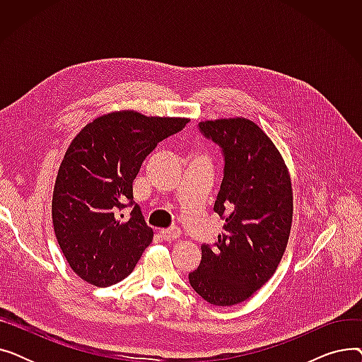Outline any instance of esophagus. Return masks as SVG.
Segmentation results:
<instances>
[{"label":"esophagus","instance_id":"obj_1","mask_svg":"<svg viewBox=\"0 0 362 362\" xmlns=\"http://www.w3.org/2000/svg\"><path fill=\"white\" fill-rule=\"evenodd\" d=\"M161 235L165 240H175V239L180 238L182 230L179 229V227H170V229H163Z\"/></svg>","mask_w":362,"mask_h":362}]
</instances>
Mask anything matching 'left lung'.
Segmentation results:
<instances>
[{
  "label": "left lung",
  "mask_w": 362,
  "mask_h": 362,
  "mask_svg": "<svg viewBox=\"0 0 362 362\" xmlns=\"http://www.w3.org/2000/svg\"><path fill=\"white\" fill-rule=\"evenodd\" d=\"M199 129L224 152V177L214 211L226 218L214 248L202 245L194 291L218 307L251 298L276 273L286 251L293 191L280 151L245 117L205 120Z\"/></svg>",
  "instance_id": "obj_1"
}]
</instances>
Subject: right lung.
<instances>
[{
	"label": "right lung",
	"mask_w": 362,
	"mask_h": 362,
	"mask_svg": "<svg viewBox=\"0 0 362 362\" xmlns=\"http://www.w3.org/2000/svg\"><path fill=\"white\" fill-rule=\"evenodd\" d=\"M186 117H148L135 110L104 114L69 145L52 192V224L70 269L107 288L126 279L152 242L133 180L158 142L182 130Z\"/></svg>",
	"instance_id": "obj_1"
}]
</instances>
